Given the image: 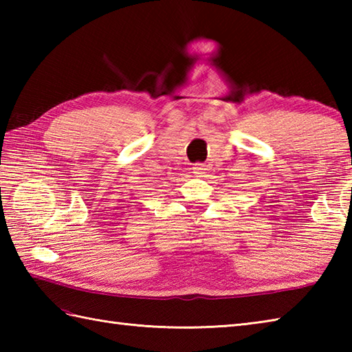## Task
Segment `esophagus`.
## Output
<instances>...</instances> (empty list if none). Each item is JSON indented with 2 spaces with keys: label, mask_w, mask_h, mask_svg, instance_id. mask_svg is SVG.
Instances as JSON below:
<instances>
[{
  "label": "esophagus",
  "mask_w": 352,
  "mask_h": 352,
  "mask_svg": "<svg viewBox=\"0 0 352 352\" xmlns=\"http://www.w3.org/2000/svg\"><path fill=\"white\" fill-rule=\"evenodd\" d=\"M206 170H207V168H206V164H203V163H198V164H195V166H193V174H195V177H204Z\"/></svg>",
  "instance_id": "1"
}]
</instances>
